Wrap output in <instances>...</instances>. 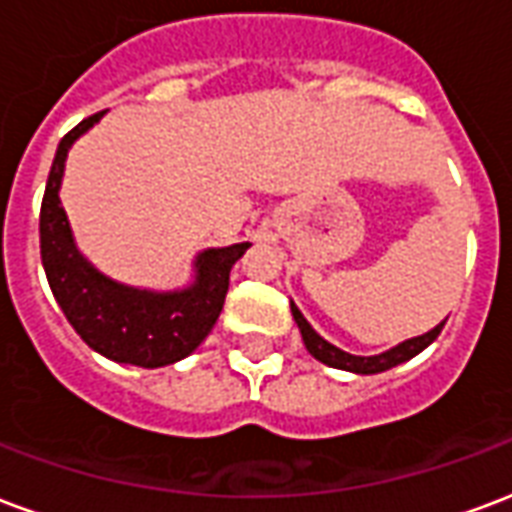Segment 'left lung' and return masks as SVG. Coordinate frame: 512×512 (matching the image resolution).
Wrapping results in <instances>:
<instances>
[{"mask_svg": "<svg viewBox=\"0 0 512 512\" xmlns=\"http://www.w3.org/2000/svg\"><path fill=\"white\" fill-rule=\"evenodd\" d=\"M290 312H293L295 323L301 328V336H304V344L306 350L312 352L314 358L325 366H333V369H344V372H352V374H380V372H388L393 366H399V363H407L410 358H415L418 352H423L429 347L434 339L439 336L442 331V325L439 323L437 328H431L429 333H423V336H415V339H407V342L396 344L393 350L388 352H380V355H350V352L339 350V347H333L331 342H325L320 333L314 331L312 325L306 323V317L301 314V309L290 301Z\"/></svg>", "mask_w": 512, "mask_h": 512, "instance_id": "1", "label": "left lung"}]
</instances>
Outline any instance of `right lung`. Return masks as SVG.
Instances as JSON below:
<instances>
[{
    "instance_id": "obj_1",
    "label": "right lung",
    "mask_w": 512,
    "mask_h": 512,
    "mask_svg": "<svg viewBox=\"0 0 512 512\" xmlns=\"http://www.w3.org/2000/svg\"><path fill=\"white\" fill-rule=\"evenodd\" d=\"M102 119L94 113L67 132L56 149L40 208V255L56 304L94 352L116 363L160 369L198 350L225 304L230 268L249 249L244 244L206 249L195 257V282L184 290L154 293L113 282L78 252L64 214L62 187L67 151Z\"/></svg>"
}]
</instances>
